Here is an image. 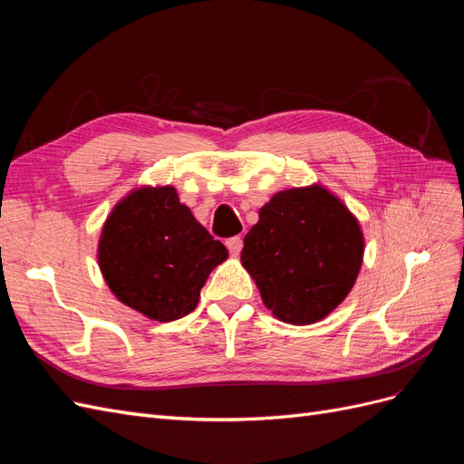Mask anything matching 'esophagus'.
Instances as JSON below:
<instances>
[{"label": "esophagus", "mask_w": 464, "mask_h": 464, "mask_svg": "<svg viewBox=\"0 0 464 464\" xmlns=\"http://www.w3.org/2000/svg\"><path fill=\"white\" fill-rule=\"evenodd\" d=\"M227 247L232 256H237L244 247V240L240 236H234V237H230V240H227Z\"/></svg>", "instance_id": "esophagus-1"}]
</instances>
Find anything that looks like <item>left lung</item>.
I'll return each instance as SVG.
<instances>
[{
    "instance_id": "1",
    "label": "left lung",
    "mask_w": 464,
    "mask_h": 464,
    "mask_svg": "<svg viewBox=\"0 0 464 464\" xmlns=\"http://www.w3.org/2000/svg\"><path fill=\"white\" fill-rule=\"evenodd\" d=\"M362 257L356 217L323 186L273 195L242 249V265L263 304L292 325L327 317L353 290Z\"/></svg>"
}]
</instances>
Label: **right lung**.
<instances>
[{"label": "right lung", "instance_id": "obj_1", "mask_svg": "<svg viewBox=\"0 0 464 464\" xmlns=\"http://www.w3.org/2000/svg\"><path fill=\"white\" fill-rule=\"evenodd\" d=\"M228 249L179 203L172 186L139 188L104 222L98 265L114 296L154 321L191 314Z\"/></svg>", "mask_w": 464, "mask_h": 464}]
</instances>
